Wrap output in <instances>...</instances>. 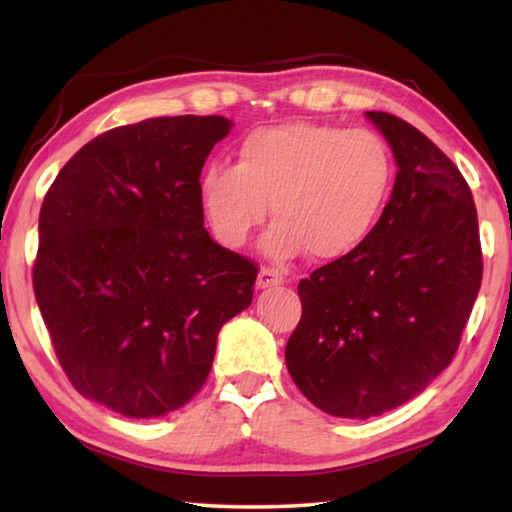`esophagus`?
I'll list each match as a JSON object with an SVG mask.
<instances>
[{"mask_svg": "<svg viewBox=\"0 0 512 512\" xmlns=\"http://www.w3.org/2000/svg\"><path fill=\"white\" fill-rule=\"evenodd\" d=\"M284 280H282V275L277 273V271H273V268H262V271H259V275H257V287L259 289H268V287H277V284H282Z\"/></svg>", "mask_w": 512, "mask_h": 512, "instance_id": "1", "label": "esophagus"}]
</instances>
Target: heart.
Instances as JSON below:
<instances>
[{
  "label": "heart",
  "mask_w": 512,
  "mask_h": 512,
  "mask_svg": "<svg viewBox=\"0 0 512 512\" xmlns=\"http://www.w3.org/2000/svg\"><path fill=\"white\" fill-rule=\"evenodd\" d=\"M395 164L386 140L370 128L287 121L250 131L237 164L214 162L198 194L221 244L241 248L266 221V253L291 259L309 250L316 262L348 257L375 230Z\"/></svg>",
  "instance_id": "b5f03b06"
}]
</instances>
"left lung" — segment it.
<instances>
[{
  "instance_id": "left-lung-1",
  "label": "left lung",
  "mask_w": 512,
  "mask_h": 512,
  "mask_svg": "<svg viewBox=\"0 0 512 512\" xmlns=\"http://www.w3.org/2000/svg\"><path fill=\"white\" fill-rule=\"evenodd\" d=\"M366 117L395 155L391 201L354 253L300 280L302 316L284 350L311 404L361 420L409 402L452 363L483 277L474 198L456 164L409 121Z\"/></svg>"
}]
</instances>
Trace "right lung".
<instances>
[{
    "label": "right lung",
    "mask_w": 512,
    "mask_h": 512,
    "mask_svg": "<svg viewBox=\"0 0 512 512\" xmlns=\"http://www.w3.org/2000/svg\"><path fill=\"white\" fill-rule=\"evenodd\" d=\"M225 117H155L101 133L58 171L33 291L72 386L126 418L185 406L216 336L253 300L257 264L207 235L198 180Z\"/></svg>",
    "instance_id": "obj_1"
}]
</instances>
